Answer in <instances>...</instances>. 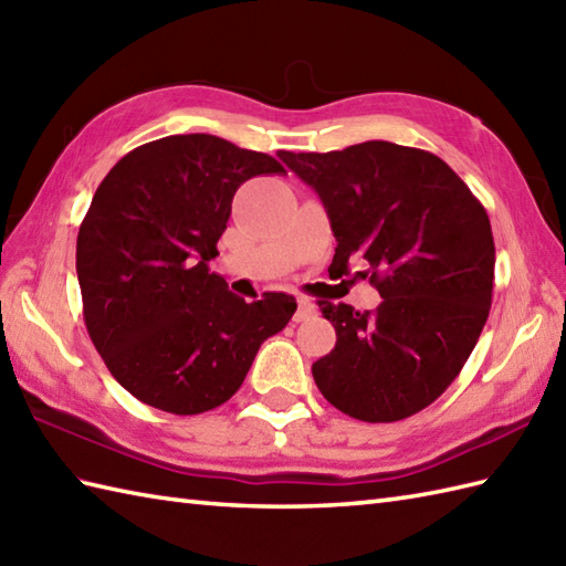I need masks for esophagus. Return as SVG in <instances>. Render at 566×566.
Segmentation results:
<instances>
[{
  "instance_id": "1",
  "label": "esophagus",
  "mask_w": 566,
  "mask_h": 566,
  "mask_svg": "<svg viewBox=\"0 0 566 566\" xmlns=\"http://www.w3.org/2000/svg\"><path fill=\"white\" fill-rule=\"evenodd\" d=\"M311 316H316V304L311 302V298H298V306H296V314H294V321H308Z\"/></svg>"
}]
</instances>
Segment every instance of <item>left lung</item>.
<instances>
[{
    "mask_svg": "<svg viewBox=\"0 0 566 566\" xmlns=\"http://www.w3.org/2000/svg\"><path fill=\"white\" fill-rule=\"evenodd\" d=\"M280 158L316 189L338 240L333 264H369L375 311L318 302L338 340L311 367L321 394L367 423L423 411L482 335L496 248L486 209L438 155L367 140Z\"/></svg>",
    "mask_w": 566,
    "mask_h": 566,
    "instance_id": "8db88e82",
    "label": "left lung"
}]
</instances>
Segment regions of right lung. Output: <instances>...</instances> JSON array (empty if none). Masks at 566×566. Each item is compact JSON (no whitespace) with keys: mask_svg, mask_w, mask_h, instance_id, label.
Segmentation results:
<instances>
[{"mask_svg":"<svg viewBox=\"0 0 566 566\" xmlns=\"http://www.w3.org/2000/svg\"><path fill=\"white\" fill-rule=\"evenodd\" d=\"M284 172L272 155L209 134L167 136L118 160L77 233L90 338L138 401L197 416L240 389L260 345L292 321L296 298L228 292L209 270L238 187Z\"/></svg>","mask_w":566,"mask_h":566,"instance_id":"obj_1","label":"right lung"}]
</instances>
